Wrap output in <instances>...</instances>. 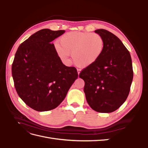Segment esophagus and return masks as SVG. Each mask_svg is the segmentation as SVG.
Masks as SVG:
<instances>
[{"mask_svg":"<svg viewBox=\"0 0 148 148\" xmlns=\"http://www.w3.org/2000/svg\"><path fill=\"white\" fill-rule=\"evenodd\" d=\"M80 71H81V70H80L79 69H77V71H78V75H79V73H80Z\"/></svg>","mask_w":148,"mask_h":148,"instance_id":"esophagus-1","label":"esophagus"}]
</instances>
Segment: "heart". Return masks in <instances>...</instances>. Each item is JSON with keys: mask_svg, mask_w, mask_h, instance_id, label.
I'll return each instance as SVG.
<instances>
[{"mask_svg": "<svg viewBox=\"0 0 148 148\" xmlns=\"http://www.w3.org/2000/svg\"><path fill=\"white\" fill-rule=\"evenodd\" d=\"M104 46V39L99 34L70 32L59 39L56 49L62 59L68 60L70 54H71L76 64L85 68L99 59Z\"/></svg>", "mask_w": 148, "mask_h": 148, "instance_id": "1", "label": "heart"}]
</instances>
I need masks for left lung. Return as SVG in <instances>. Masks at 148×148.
Listing matches in <instances>:
<instances>
[{
	"label": "left lung",
	"instance_id": "1",
	"mask_svg": "<svg viewBox=\"0 0 148 148\" xmlns=\"http://www.w3.org/2000/svg\"><path fill=\"white\" fill-rule=\"evenodd\" d=\"M95 32L104 39V51L99 59L79 74L84 82V92L91 108L110 113L122 106L130 91L133 78L130 53L122 41L109 31Z\"/></svg>",
	"mask_w": 148,
	"mask_h": 148
}]
</instances>
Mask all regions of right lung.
Masks as SVG:
<instances>
[{
    "mask_svg": "<svg viewBox=\"0 0 148 148\" xmlns=\"http://www.w3.org/2000/svg\"><path fill=\"white\" fill-rule=\"evenodd\" d=\"M64 30H39L22 42L12 66L18 95L36 111L51 110L63 101L78 78L77 69L62 63L51 42Z\"/></svg>",
    "mask_w": 148,
    "mask_h": 148,
    "instance_id": "right-lung-1",
    "label": "right lung"
}]
</instances>
